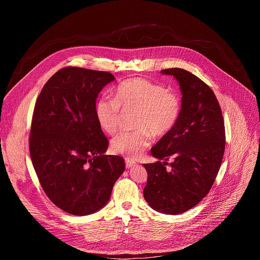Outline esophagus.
Listing matches in <instances>:
<instances>
[{
	"instance_id": "1",
	"label": "esophagus",
	"mask_w": 260,
	"mask_h": 260,
	"mask_svg": "<svg viewBox=\"0 0 260 260\" xmlns=\"http://www.w3.org/2000/svg\"><path fill=\"white\" fill-rule=\"evenodd\" d=\"M136 165V162L134 161V160H132V159H129V158H125V167L126 168H132L133 166H135Z\"/></svg>"
}]
</instances>
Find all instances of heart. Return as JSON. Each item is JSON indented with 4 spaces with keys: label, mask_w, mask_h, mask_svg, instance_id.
<instances>
[{
    "label": "heart",
    "mask_w": 260,
    "mask_h": 260,
    "mask_svg": "<svg viewBox=\"0 0 260 260\" xmlns=\"http://www.w3.org/2000/svg\"><path fill=\"white\" fill-rule=\"evenodd\" d=\"M114 100L101 96L94 105L100 127L114 135L120 125L121 111H137L133 132H123L111 142L113 152L129 159L140 157L151 142V136L161 138L172 132L181 113L179 95L159 83L144 78L127 79L117 85Z\"/></svg>",
    "instance_id": "obj_1"
}]
</instances>
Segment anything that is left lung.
<instances>
[{"mask_svg": "<svg viewBox=\"0 0 260 260\" xmlns=\"http://www.w3.org/2000/svg\"><path fill=\"white\" fill-rule=\"evenodd\" d=\"M161 73L180 84L181 113L172 132L151 148L159 160L144 164L148 178L143 193L155 211L177 215L197 206L212 188L224 154L225 127L217 98L204 81L184 69ZM170 158L173 163L167 162Z\"/></svg>", "mask_w": 260, "mask_h": 260, "instance_id": "obj_1", "label": "left lung"}]
</instances>
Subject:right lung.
Segmentation results:
<instances>
[{"label": "right lung", "instance_id": "obj_1", "mask_svg": "<svg viewBox=\"0 0 260 260\" xmlns=\"http://www.w3.org/2000/svg\"><path fill=\"white\" fill-rule=\"evenodd\" d=\"M114 79L109 72L66 67L46 82L34 108V169L49 200L72 215L102 209L125 169L122 157L104 154L109 141L94 115L98 94Z\"/></svg>", "mask_w": 260, "mask_h": 260}]
</instances>
